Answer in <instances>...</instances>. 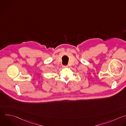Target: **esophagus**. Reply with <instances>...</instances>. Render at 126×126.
<instances>
[{
    "label": "esophagus",
    "mask_w": 126,
    "mask_h": 126,
    "mask_svg": "<svg viewBox=\"0 0 126 126\" xmlns=\"http://www.w3.org/2000/svg\"><path fill=\"white\" fill-rule=\"evenodd\" d=\"M63 67H64V68H66V67H68V65H63Z\"/></svg>",
    "instance_id": "1"
}]
</instances>
